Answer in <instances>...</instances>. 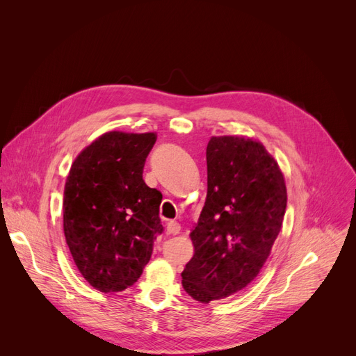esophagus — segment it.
I'll return each instance as SVG.
<instances>
[{"instance_id": "34e87169", "label": "esophagus", "mask_w": 356, "mask_h": 356, "mask_svg": "<svg viewBox=\"0 0 356 356\" xmlns=\"http://www.w3.org/2000/svg\"><path fill=\"white\" fill-rule=\"evenodd\" d=\"M180 224L177 222V221H169L168 222V234H173V236H176V234H179L180 233Z\"/></svg>"}]
</instances>
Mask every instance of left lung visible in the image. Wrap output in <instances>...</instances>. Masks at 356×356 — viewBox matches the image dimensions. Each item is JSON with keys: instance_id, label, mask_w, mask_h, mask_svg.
Returning <instances> with one entry per match:
<instances>
[{"instance_id": "8db88e82", "label": "left lung", "mask_w": 356, "mask_h": 356, "mask_svg": "<svg viewBox=\"0 0 356 356\" xmlns=\"http://www.w3.org/2000/svg\"><path fill=\"white\" fill-rule=\"evenodd\" d=\"M206 159L207 197L190 233L195 255L181 273L186 293L204 304L240 293L258 275L286 209L284 176L261 143L211 138Z\"/></svg>"}]
</instances>
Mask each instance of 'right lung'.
Listing matches in <instances>:
<instances>
[{
    "label": "right lung",
    "instance_id": "right-lung-1",
    "mask_svg": "<svg viewBox=\"0 0 356 356\" xmlns=\"http://www.w3.org/2000/svg\"><path fill=\"white\" fill-rule=\"evenodd\" d=\"M154 134L108 132L75 159L63 190V233L83 278L102 293L134 285L163 233L161 193L143 180Z\"/></svg>",
    "mask_w": 356,
    "mask_h": 356
}]
</instances>
